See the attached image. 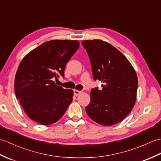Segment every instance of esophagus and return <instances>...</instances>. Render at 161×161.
I'll use <instances>...</instances> for the list:
<instances>
[{"instance_id":"1","label":"esophagus","mask_w":161,"mask_h":161,"mask_svg":"<svg viewBox=\"0 0 161 161\" xmlns=\"http://www.w3.org/2000/svg\"><path fill=\"white\" fill-rule=\"evenodd\" d=\"M73 92H74V95H75V96H77V95H79L80 94V93L81 92V91H77V90H74Z\"/></svg>"}]
</instances>
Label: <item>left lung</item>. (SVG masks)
<instances>
[{
  "mask_svg": "<svg viewBox=\"0 0 161 161\" xmlns=\"http://www.w3.org/2000/svg\"><path fill=\"white\" fill-rule=\"evenodd\" d=\"M91 63L93 78L102 90L92 88L86 112L92 120L110 126L122 121L135 104L138 79L133 66L120 51L101 40H84Z\"/></svg>",
  "mask_w": 161,
  "mask_h": 161,
  "instance_id": "1",
  "label": "left lung"
}]
</instances>
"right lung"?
Returning <instances> with one entry per match:
<instances>
[{
	"mask_svg": "<svg viewBox=\"0 0 161 161\" xmlns=\"http://www.w3.org/2000/svg\"><path fill=\"white\" fill-rule=\"evenodd\" d=\"M80 47L77 40H53L30 51L22 59L15 77L14 90L25 113L48 125L58 121L73 101V90L53 81L64 75L66 63Z\"/></svg>",
	"mask_w": 161,
	"mask_h": 161,
	"instance_id": "right-lung-1",
	"label": "right lung"
}]
</instances>
